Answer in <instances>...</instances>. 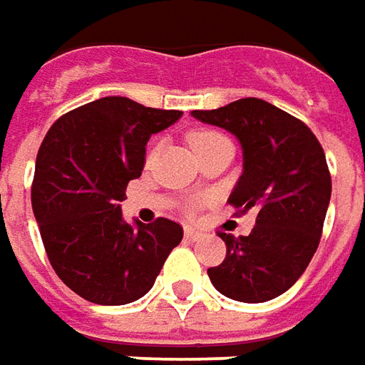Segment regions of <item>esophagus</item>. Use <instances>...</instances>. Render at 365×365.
I'll return each mask as SVG.
<instances>
[{"instance_id": "esophagus-1", "label": "esophagus", "mask_w": 365, "mask_h": 365, "mask_svg": "<svg viewBox=\"0 0 365 365\" xmlns=\"http://www.w3.org/2000/svg\"><path fill=\"white\" fill-rule=\"evenodd\" d=\"M202 232L200 230H195V227H185V237L190 240V242H197V240H202Z\"/></svg>"}]
</instances>
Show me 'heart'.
Returning <instances> with one entry per match:
<instances>
[{"label":"heart","mask_w":365,"mask_h":365,"mask_svg":"<svg viewBox=\"0 0 365 365\" xmlns=\"http://www.w3.org/2000/svg\"><path fill=\"white\" fill-rule=\"evenodd\" d=\"M222 140H225V138L220 131L195 130L192 131V133H187V143H190V148H192V151L195 155H202L203 151L214 148L215 143H220Z\"/></svg>","instance_id":"b5f03b06"}]
</instances>
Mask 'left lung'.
I'll return each instance as SVG.
<instances>
[{"instance_id":"1","label":"left lung","mask_w":365,"mask_h":365,"mask_svg":"<svg viewBox=\"0 0 365 365\" xmlns=\"http://www.w3.org/2000/svg\"><path fill=\"white\" fill-rule=\"evenodd\" d=\"M192 115L240 140L244 173L227 203L240 214L257 212L250 235L220 234L227 254L207 276L220 294L245 304L282 296L318 250L331 195L326 153L304 121L264 99H237Z\"/></svg>"}]
</instances>
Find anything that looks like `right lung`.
<instances>
[{"label":"right lung","mask_w":365,"mask_h":365,"mask_svg":"<svg viewBox=\"0 0 365 365\" xmlns=\"http://www.w3.org/2000/svg\"><path fill=\"white\" fill-rule=\"evenodd\" d=\"M182 118L130 98H101L61 115L37 151L31 207L59 279L99 306L145 296L182 242L168 217L130 225L121 217L125 187L140 178L151 133Z\"/></svg>","instance_id":"1"}]
</instances>
